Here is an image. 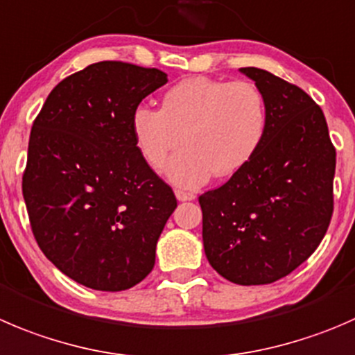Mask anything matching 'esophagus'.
I'll list each match as a JSON object with an SVG mask.
<instances>
[{"label": "esophagus", "instance_id": "esophagus-1", "mask_svg": "<svg viewBox=\"0 0 355 355\" xmlns=\"http://www.w3.org/2000/svg\"><path fill=\"white\" fill-rule=\"evenodd\" d=\"M175 196H177L178 201H192V199H196L194 192L187 191H175Z\"/></svg>", "mask_w": 355, "mask_h": 355}]
</instances>
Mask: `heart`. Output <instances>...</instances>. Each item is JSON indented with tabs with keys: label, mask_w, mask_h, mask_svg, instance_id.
Wrapping results in <instances>:
<instances>
[{
	"label": "heart",
	"mask_w": 355,
	"mask_h": 355,
	"mask_svg": "<svg viewBox=\"0 0 355 355\" xmlns=\"http://www.w3.org/2000/svg\"><path fill=\"white\" fill-rule=\"evenodd\" d=\"M130 126L150 168H159L182 137L184 149L168 161L164 175L178 187L194 189L250 163L263 140L267 109L253 83L194 76L161 95L159 111L139 105Z\"/></svg>",
	"instance_id": "1"
}]
</instances>
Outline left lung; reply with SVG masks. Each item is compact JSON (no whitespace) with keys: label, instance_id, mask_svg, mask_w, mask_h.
<instances>
[{"label":"left lung","instance_id":"8db88e82","mask_svg":"<svg viewBox=\"0 0 355 355\" xmlns=\"http://www.w3.org/2000/svg\"><path fill=\"white\" fill-rule=\"evenodd\" d=\"M267 109L257 154L215 191L199 196L209 265L243 286L270 284L315 251L333 215L336 150L321 107L302 88L258 67Z\"/></svg>","mask_w":355,"mask_h":355}]
</instances>
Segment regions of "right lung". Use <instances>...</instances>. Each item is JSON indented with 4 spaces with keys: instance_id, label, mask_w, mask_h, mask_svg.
I'll return each instance as SVG.
<instances>
[{
    "instance_id": "add662e5",
    "label": "right lung",
    "mask_w": 355,
    "mask_h": 355,
    "mask_svg": "<svg viewBox=\"0 0 355 355\" xmlns=\"http://www.w3.org/2000/svg\"><path fill=\"white\" fill-rule=\"evenodd\" d=\"M168 83L159 69L97 62L55 86L31 130L22 194L44 257L76 283L146 279L177 199L142 159L132 112Z\"/></svg>"
}]
</instances>
